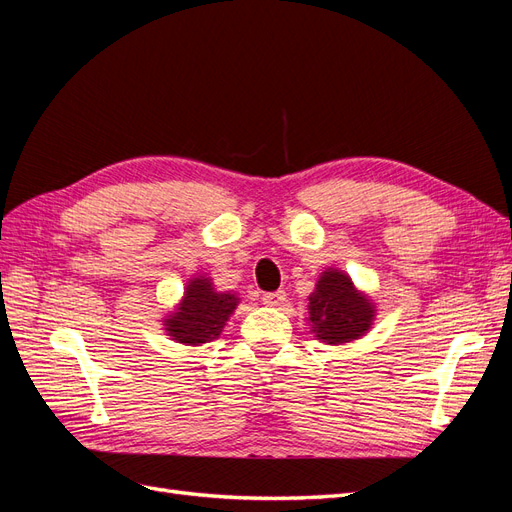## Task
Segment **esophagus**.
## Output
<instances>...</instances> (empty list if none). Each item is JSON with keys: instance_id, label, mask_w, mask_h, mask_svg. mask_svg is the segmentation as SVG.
I'll return each mask as SVG.
<instances>
[{"instance_id": "34e87169", "label": "esophagus", "mask_w": 512, "mask_h": 512, "mask_svg": "<svg viewBox=\"0 0 512 512\" xmlns=\"http://www.w3.org/2000/svg\"><path fill=\"white\" fill-rule=\"evenodd\" d=\"M284 301H286V292L284 290L262 294V303L269 305V307H280V305H284Z\"/></svg>"}]
</instances>
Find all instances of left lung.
I'll list each match as a JSON object with an SVG mask.
<instances>
[{
    "label": "left lung",
    "mask_w": 512,
    "mask_h": 512,
    "mask_svg": "<svg viewBox=\"0 0 512 512\" xmlns=\"http://www.w3.org/2000/svg\"><path fill=\"white\" fill-rule=\"evenodd\" d=\"M309 322L324 344H346L365 335L374 322L376 309L352 280L337 269H327L309 294Z\"/></svg>",
    "instance_id": "8db88e82"
}]
</instances>
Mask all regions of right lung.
I'll list each match as a JSON object with an SVG mask.
<instances>
[{"instance_id":"add662e5","label":"right lung","mask_w":512,"mask_h":512,"mask_svg":"<svg viewBox=\"0 0 512 512\" xmlns=\"http://www.w3.org/2000/svg\"><path fill=\"white\" fill-rule=\"evenodd\" d=\"M237 303L239 299L235 294L218 292L209 277L198 275L185 286L177 312L164 320V327L179 344H207L220 337Z\"/></svg>"}]
</instances>
